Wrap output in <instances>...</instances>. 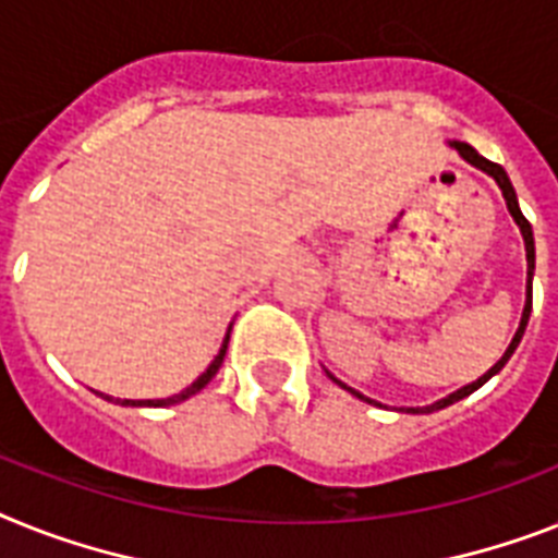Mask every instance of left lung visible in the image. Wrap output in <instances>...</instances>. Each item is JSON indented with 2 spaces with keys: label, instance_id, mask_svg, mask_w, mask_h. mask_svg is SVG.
I'll list each match as a JSON object with an SVG mask.
<instances>
[{
  "label": "left lung",
  "instance_id": "left-lung-1",
  "mask_svg": "<svg viewBox=\"0 0 558 558\" xmlns=\"http://www.w3.org/2000/svg\"><path fill=\"white\" fill-rule=\"evenodd\" d=\"M453 147H456V150H459V154H462V159H468V162L473 165V168L485 170L487 177H494V179H496V185L501 187V196H505V202H508L510 216H513V219H517L519 230H522V236H524V251H527V302H524L522 322H519V330H517V336H513V342L508 344V351H505V356H501L499 362H496V365L485 373V376H478V379L473 381V385H464L462 390H456V393H450L448 399H441V402L430 404V408H411V413H430V411H439V408H448V404L459 402V399H464V396H471L473 390L482 388V385H485V381L490 379V376H494V373H499L501 367H505V362H508V359L513 356V351H517L519 342H522L524 328H527V319H531V307H533V265H536V251H533V228H531V222H527V219H524L522 210H519L517 191H513V185H510L508 173H505V168H501V165L487 162L485 156H478L476 150H473L471 145H464V142H453ZM330 379H333V376H330ZM333 381H339V379H333ZM339 385H342V381H339ZM342 388H344V390H351V393H353V396H359V399H365V396H362V393H356V390H353V388H348V385H342ZM365 402H371V399H365Z\"/></svg>",
  "mask_w": 558,
  "mask_h": 558
}]
</instances>
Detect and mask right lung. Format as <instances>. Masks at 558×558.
<instances>
[{"mask_svg": "<svg viewBox=\"0 0 558 558\" xmlns=\"http://www.w3.org/2000/svg\"><path fill=\"white\" fill-rule=\"evenodd\" d=\"M228 339H230V330H228V336H225V342H222V348H219V353H216V359L214 362H210V367H207L205 373H202L199 379L193 381L191 388H185L182 390V393H177V396H168V399H142V402H131V399H124L122 404H145V408H165V404H177V402H185L187 396H193V393H199L202 388H205L207 381L214 379L216 376V371H219V367H222V359H225V351H228ZM105 399H108V402H113V396H105ZM119 402V399H117Z\"/></svg>", "mask_w": 558, "mask_h": 558, "instance_id": "right-lung-1", "label": "right lung"}]
</instances>
